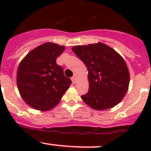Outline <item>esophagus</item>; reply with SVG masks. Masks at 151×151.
Masks as SVG:
<instances>
[{
	"label": "esophagus",
	"mask_w": 151,
	"mask_h": 151,
	"mask_svg": "<svg viewBox=\"0 0 151 151\" xmlns=\"http://www.w3.org/2000/svg\"><path fill=\"white\" fill-rule=\"evenodd\" d=\"M78 80V74H74V76L72 77V81L73 84H77Z\"/></svg>",
	"instance_id": "34e87169"
}]
</instances>
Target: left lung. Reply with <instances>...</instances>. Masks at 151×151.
<instances>
[{
  "mask_svg": "<svg viewBox=\"0 0 151 151\" xmlns=\"http://www.w3.org/2000/svg\"><path fill=\"white\" fill-rule=\"evenodd\" d=\"M72 50L88 70L89 88L81 96L83 101L99 111L117 105L127 92L130 81L129 69L122 57L101 42L77 45Z\"/></svg>",
  "mask_w": 151,
  "mask_h": 151,
  "instance_id": "left-lung-1",
  "label": "left lung"
}]
</instances>
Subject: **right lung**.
<instances>
[{"instance_id":"obj_1","label":"right lung","mask_w":151,"mask_h":151,"mask_svg":"<svg viewBox=\"0 0 151 151\" xmlns=\"http://www.w3.org/2000/svg\"><path fill=\"white\" fill-rule=\"evenodd\" d=\"M65 46L46 42L22 59L17 72V84L22 99L32 108L45 111L58 104L72 81L64 74L56 59Z\"/></svg>"}]
</instances>
